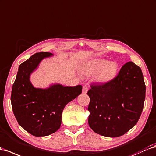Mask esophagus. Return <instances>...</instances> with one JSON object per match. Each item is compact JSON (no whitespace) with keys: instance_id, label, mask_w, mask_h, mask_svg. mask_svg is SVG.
I'll use <instances>...</instances> for the list:
<instances>
[{"instance_id":"34e87169","label":"esophagus","mask_w":156,"mask_h":156,"mask_svg":"<svg viewBox=\"0 0 156 156\" xmlns=\"http://www.w3.org/2000/svg\"><path fill=\"white\" fill-rule=\"evenodd\" d=\"M87 91H88V87H86V86H83V90H82L83 93L86 94L87 92Z\"/></svg>"}]
</instances>
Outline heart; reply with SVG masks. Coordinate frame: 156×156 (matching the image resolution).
Returning <instances> with one entry per match:
<instances>
[{
	"instance_id": "obj_1",
	"label": "heart",
	"mask_w": 156,
	"mask_h": 156,
	"mask_svg": "<svg viewBox=\"0 0 156 156\" xmlns=\"http://www.w3.org/2000/svg\"><path fill=\"white\" fill-rule=\"evenodd\" d=\"M117 68L115 62H108L106 60L97 59L90 63L85 71V73L90 75L98 72L97 79L100 81H105L113 76L117 71Z\"/></svg>"
}]
</instances>
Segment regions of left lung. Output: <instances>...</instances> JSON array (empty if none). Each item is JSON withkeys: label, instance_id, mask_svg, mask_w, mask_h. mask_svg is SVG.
<instances>
[{"label": "left lung", "instance_id": "1", "mask_svg": "<svg viewBox=\"0 0 156 156\" xmlns=\"http://www.w3.org/2000/svg\"><path fill=\"white\" fill-rule=\"evenodd\" d=\"M88 125L108 137L123 135L135 125L144 108L146 85L142 70L133 62L124 64L109 81L91 85Z\"/></svg>", "mask_w": 156, "mask_h": 156}]
</instances>
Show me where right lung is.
<instances>
[{
	"mask_svg": "<svg viewBox=\"0 0 156 156\" xmlns=\"http://www.w3.org/2000/svg\"><path fill=\"white\" fill-rule=\"evenodd\" d=\"M52 55L47 52L35 53L21 64L12 86L11 103L14 116L21 127L35 136H48L60 129L66 104L82 92L81 85H54L47 89L33 87L30 74L44 58Z\"/></svg>",
	"mask_w": 156,
	"mask_h": 156,
	"instance_id": "1",
	"label": "right lung"
}]
</instances>
